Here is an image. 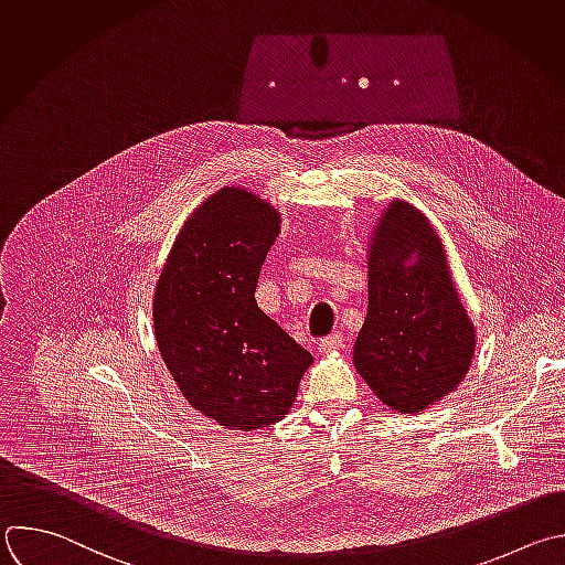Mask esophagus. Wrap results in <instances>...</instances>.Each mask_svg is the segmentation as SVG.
Wrapping results in <instances>:
<instances>
[{"instance_id":"obj_1","label":"esophagus","mask_w":565,"mask_h":565,"mask_svg":"<svg viewBox=\"0 0 565 565\" xmlns=\"http://www.w3.org/2000/svg\"><path fill=\"white\" fill-rule=\"evenodd\" d=\"M343 345H345V339H343L341 332H332V334L319 339V350L326 352V354H328V352H334V350H339V348H343Z\"/></svg>"}]
</instances>
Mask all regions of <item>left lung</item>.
Listing matches in <instances>:
<instances>
[{"instance_id": "left-lung-1", "label": "left lung", "mask_w": 565, "mask_h": 565, "mask_svg": "<svg viewBox=\"0 0 565 565\" xmlns=\"http://www.w3.org/2000/svg\"><path fill=\"white\" fill-rule=\"evenodd\" d=\"M475 337L439 235L419 209L391 202L367 244V312L352 348L356 372L384 406L415 415L463 382Z\"/></svg>"}]
</instances>
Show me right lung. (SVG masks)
I'll return each instance as SVG.
<instances>
[{"mask_svg": "<svg viewBox=\"0 0 565 565\" xmlns=\"http://www.w3.org/2000/svg\"><path fill=\"white\" fill-rule=\"evenodd\" d=\"M281 217L259 195L226 185L179 231L152 297L159 354L185 402L231 430L288 415L312 354L255 299Z\"/></svg>", "mask_w": 565, "mask_h": 565, "instance_id": "right-lung-1", "label": "right lung"}]
</instances>
